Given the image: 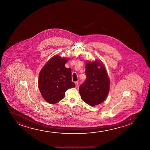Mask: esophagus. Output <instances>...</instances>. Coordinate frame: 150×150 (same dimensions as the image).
<instances>
[{
	"label": "esophagus",
	"instance_id": "obj_1",
	"mask_svg": "<svg viewBox=\"0 0 150 150\" xmlns=\"http://www.w3.org/2000/svg\"><path fill=\"white\" fill-rule=\"evenodd\" d=\"M75 84H76V86L77 87L78 86V84H79V81H76L75 82Z\"/></svg>",
	"mask_w": 150,
	"mask_h": 150
}]
</instances>
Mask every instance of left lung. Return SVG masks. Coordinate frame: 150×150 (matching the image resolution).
<instances>
[{
  "instance_id": "left-lung-1",
  "label": "left lung",
  "mask_w": 150,
  "mask_h": 150,
  "mask_svg": "<svg viewBox=\"0 0 150 150\" xmlns=\"http://www.w3.org/2000/svg\"><path fill=\"white\" fill-rule=\"evenodd\" d=\"M85 73L86 79L79 88L81 99L91 106L99 105L105 100L110 91V81L105 67L99 60L88 62Z\"/></svg>"
}]
</instances>
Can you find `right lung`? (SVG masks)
Instances as JSON below:
<instances>
[{
    "instance_id": "right-lung-1",
    "label": "right lung",
    "mask_w": 150,
    "mask_h": 150,
    "mask_svg": "<svg viewBox=\"0 0 150 150\" xmlns=\"http://www.w3.org/2000/svg\"><path fill=\"white\" fill-rule=\"evenodd\" d=\"M67 59L55 55L40 71L38 87L44 100L54 104L65 96V92L76 85L71 81V69L65 67Z\"/></svg>"
}]
</instances>
